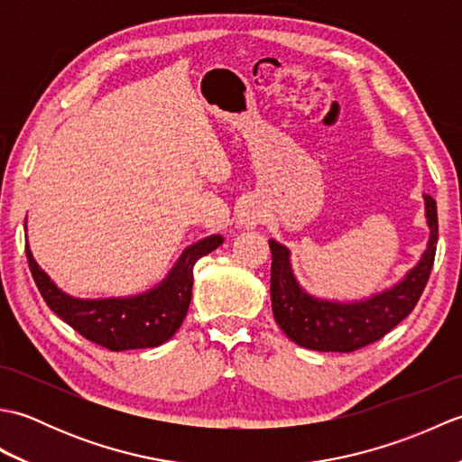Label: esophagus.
Segmentation results:
<instances>
[{
    "label": "esophagus",
    "mask_w": 462,
    "mask_h": 462,
    "mask_svg": "<svg viewBox=\"0 0 462 462\" xmlns=\"http://www.w3.org/2000/svg\"><path fill=\"white\" fill-rule=\"evenodd\" d=\"M260 222H262V210L256 208V206H246V208L240 212L238 224L244 226V228L252 230V228H256Z\"/></svg>",
    "instance_id": "obj_1"
}]
</instances>
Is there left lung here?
<instances>
[{
    "mask_svg": "<svg viewBox=\"0 0 462 462\" xmlns=\"http://www.w3.org/2000/svg\"><path fill=\"white\" fill-rule=\"evenodd\" d=\"M423 199L430 236L420 260L393 286L363 300L337 301L311 296L291 270L290 250L270 240L272 311L280 329L293 343L313 351L349 353L381 339L413 311L433 270L439 240L437 202L429 194Z\"/></svg>",
    "mask_w": 462,
    "mask_h": 462,
    "instance_id": "left-lung-1",
    "label": "left lung"
}]
</instances>
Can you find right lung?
<instances>
[{
    "label": "right lung",
    "mask_w": 462,
    "mask_h": 462,
    "mask_svg": "<svg viewBox=\"0 0 462 462\" xmlns=\"http://www.w3.org/2000/svg\"><path fill=\"white\" fill-rule=\"evenodd\" d=\"M224 242L212 234L190 244L161 283L136 296L81 300L65 293L39 268L29 244V270L45 303L77 333L111 351L159 347L182 326L192 300L194 263Z\"/></svg>",
    "instance_id": "right-lung-1"
}]
</instances>
